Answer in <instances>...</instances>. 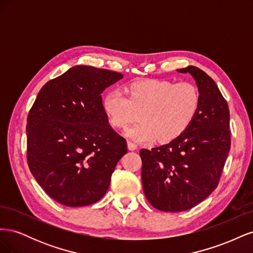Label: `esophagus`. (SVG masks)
<instances>
[{"mask_svg":"<svg viewBox=\"0 0 253 253\" xmlns=\"http://www.w3.org/2000/svg\"><path fill=\"white\" fill-rule=\"evenodd\" d=\"M127 149L129 151H136L138 148H137V145L135 143H133L132 141H127Z\"/></svg>","mask_w":253,"mask_h":253,"instance_id":"1","label":"esophagus"}]
</instances>
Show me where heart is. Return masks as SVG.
Listing matches in <instances>:
<instances>
[{
    "label": "heart",
    "instance_id": "1",
    "mask_svg": "<svg viewBox=\"0 0 253 253\" xmlns=\"http://www.w3.org/2000/svg\"><path fill=\"white\" fill-rule=\"evenodd\" d=\"M124 91L111 90L103 99V111L109 124L116 128L126 126L125 135L136 142L171 141L192 125L200 111L201 95L190 82L169 80L135 82Z\"/></svg>",
    "mask_w": 253,
    "mask_h": 253
}]
</instances>
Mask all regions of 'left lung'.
Listing matches in <instances>:
<instances>
[{
	"label": "left lung",
	"instance_id": "1",
	"mask_svg": "<svg viewBox=\"0 0 253 253\" xmlns=\"http://www.w3.org/2000/svg\"><path fill=\"white\" fill-rule=\"evenodd\" d=\"M190 74L201 95V106L186 132L162 147L141 149L143 192L154 208L179 212L193 208L218 185L230 150V115L216 83L196 66Z\"/></svg>",
	"mask_w": 253,
	"mask_h": 253
}]
</instances>
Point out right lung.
Segmentation results:
<instances>
[{"mask_svg":"<svg viewBox=\"0 0 253 253\" xmlns=\"http://www.w3.org/2000/svg\"><path fill=\"white\" fill-rule=\"evenodd\" d=\"M120 73L76 65L49 80L27 117V163L52 200L67 207L100 201L126 154V141L109 125L102 91Z\"/></svg>","mask_w":253,"mask_h":253,"instance_id":"add662e5","label":"right lung"}]
</instances>
